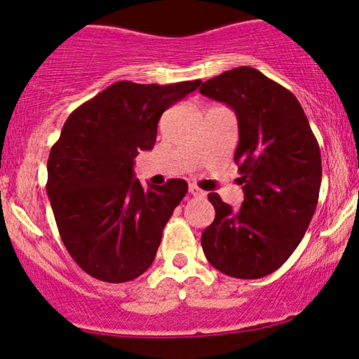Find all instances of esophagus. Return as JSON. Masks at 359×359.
<instances>
[{"instance_id": "obj_1", "label": "esophagus", "mask_w": 359, "mask_h": 359, "mask_svg": "<svg viewBox=\"0 0 359 359\" xmlns=\"http://www.w3.org/2000/svg\"><path fill=\"white\" fill-rule=\"evenodd\" d=\"M189 194L194 197H204V192L197 185H189Z\"/></svg>"}]
</instances>
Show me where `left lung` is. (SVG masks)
Instances as JSON below:
<instances>
[{"instance_id":"1","label":"left lung","mask_w":359,"mask_h":359,"mask_svg":"<svg viewBox=\"0 0 359 359\" xmlns=\"http://www.w3.org/2000/svg\"><path fill=\"white\" fill-rule=\"evenodd\" d=\"M199 90L236 113L234 162L245 192L238 211L216 192L208 196L216 217L201 236L204 255L229 277H266L294 253L316 212L319 143L297 97L257 69L226 71Z\"/></svg>"}]
</instances>
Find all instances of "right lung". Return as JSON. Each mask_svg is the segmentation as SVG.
<instances>
[{
  "mask_svg": "<svg viewBox=\"0 0 359 359\" xmlns=\"http://www.w3.org/2000/svg\"><path fill=\"white\" fill-rule=\"evenodd\" d=\"M201 81H119L74 109L47 162V194L62 243L90 277L123 283L154 263L162 231L187 194L170 179L143 189L135 156L151 150L163 111Z\"/></svg>",
  "mask_w": 359,
  "mask_h": 359,
  "instance_id": "add662e5",
  "label": "right lung"
}]
</instances>
